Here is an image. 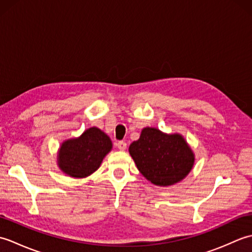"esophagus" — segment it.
Wrapping results in <instances>:
<instances>
[{
  "instance_id": "obj_1",
  "label": "esophagus",
  "mask_w": 252,
  "mask_h": 252,
  "mask_svg": "<svg viewBox=\"0 0 252 252\" xmlns=\"http://www.w3.org/2000/svg\"><path fill=\"white\" fill-rule=\"evenodd\" d=\"M116 145H117L118 148L120 149V151H125V149L126 148V143L123 142V141H119L116 144Z\"/></svg>"
}]
</instances>
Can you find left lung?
I'll return each instance as SVG.
<instances>
[{
	"label": "left lung",
	"instance_id": "8db88e82",
	"mask_svg": "<svg viewBox=\"0 0 252 252\" xmlns=\"http://www.w3.org/2000/svg\"><path fill=\"white\" fill-rule=\"evenodd\" d=\"M129 153L144 178L157 186L178 183L195 162V155L183 136L165 134L156 127H144Z\"/></svg>",
	"mask_w": 252,
	"mask_h": 252
}]
</instances>
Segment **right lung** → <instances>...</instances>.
<instances>
[{
	"mask_svg": "<svg viewBox=\"0 0 252 252\" xmlns=\"http://www.w3.org/2000/svg\"><path fill=\"white\" fill-rule=\"evenodd\" d=\"M112 148L109 136L98 127H90L81 135L63 142L57 164L71 178H87L96 170Z\"/></svg>",
	"mask_w": 252,
	"mask_h": 252,
	"instance_id": "add662e5",
	"label": "right lung"
}]
</instances>
